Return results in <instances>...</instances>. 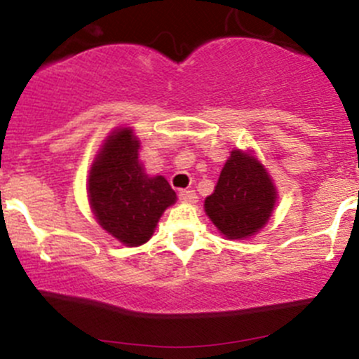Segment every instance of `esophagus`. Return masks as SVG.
Listing matches in <instances>:
<instances>
[{"label":"esophagus","instance_id":"esophagus-1","mask_svg":"<svg viewBox=\"0 0 359 359\" xmlns=\"http://www.w3.org/2000/svg\"><path fill=\"white\" fill-rule=\"evenodd\" d=\"M179 200L184 201V203H198V194L194 193V191L182 189L179 193Z\"/></svg>","mask_w":359,"mask_h":359}]
</instances>
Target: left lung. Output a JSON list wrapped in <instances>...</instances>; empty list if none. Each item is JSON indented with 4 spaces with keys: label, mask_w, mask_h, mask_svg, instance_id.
Returning <instances> with one entry per match:
<instances>
[{
    "label": "left lung",
    "mask_w": 359,
    "mask_h": 359,
    "mask_svg": "<svg viewBox=\"0 0 359 359\" xmlns=\"http://www.w3.org/2000/svg\"><path fill=\"white\" fill-rule=\"evenodd\" d=\"M276 203V187L252 153L234 149L220 172L215 191L205 200V212L229 240L259 233Z\"/></svg>",
    "instance_id": "8db88e82"
}]
</instances>
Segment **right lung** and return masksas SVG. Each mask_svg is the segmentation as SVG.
<instances>
[{"instance_id":"add662e5","label":"right lung","mask_w":359,"mask_h":359,"mask_svg":"<svg viewBox=\"0 0 359 359\" xmlns=\"http://www.w3.org/2000/svg\"><path fill=\"white\" fill-rule=\"evenodd\" d=\"M88 200L97 222L126 247L146 243L159 217L177 200L165 177H149L139 161L132 128L112 132L88 175Z\"/></svg>"}]
</instances>
